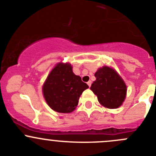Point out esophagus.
<instances>
[{
  "label": "esophagus",
  "mask_w": 156,
  "mask_h": 156,
  "mask_svg": "<svg viewBox=\"0 0 156 156\" xmlns=\"http://www.w3.org/2000/svg\"><path fill=\"white\" fill-rule=\"evenodd\" d=\"M91 84H92V82H91V81H88V82H87V85L89 86L90 87Z\"/></svg>",
  "instance_id": "1"
}]
</instances>
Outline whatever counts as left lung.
<instances>
[{"label": "left lung", "mask_w": 156, "mask_h": 156, "mask_svg": "<svg viewBox=\"0 0 156 156\" xmlns=\"http://www.w3.org/2000/svg\"><path fill=\"white\" fill-rule=\"evenodd\" d=\"M96 80L90 90L98 96V101L105 108L114 109L122 104L126 97L125 82L115 70L108 66L100 68L94 74Z\"/></svg>", "instance_id": "obj_1"}]
</instances>
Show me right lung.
Returning <instances> with one entry per match:
<instances>
[{"instance_id": "add662e5", "label": "right lung", "mask_w": 156, "mask_h": 156, "mask_svg": "<svg viewBox=\"0 0 156 156\" xmlns=\"http://www.w3.org/2000/svg\"><path fill=\"white\" fill-rule=\"evenodd\" d=\"M89 87L73 73L69 63H58L51 71L42 87L48 106L59 113H70L77 106L82 93Z\"/></svg>"}]
</instances>
